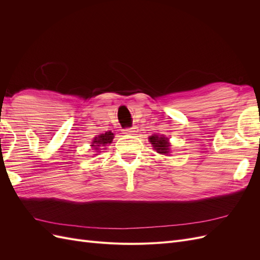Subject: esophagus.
<instances>
[{
	"label": "esophagus",
	"instance_id": "obj_1",
	"mask_svg": "<svg viewBox=\"0 0 260 260\" xmlns=\"http://www.w3.org/2000/svg\"><path fill=\"white\" fill-rule=\"evenodd\" d=\"M138 131V128L136 127V125H133V127H130V128H124L123 129V133H125V135H133V133Z\"/></svg>",
	"mask_w": 260,
	"mask_h": 260
}]
</instances>
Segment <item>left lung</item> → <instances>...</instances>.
Wrapping results in <instances>:
<instances>
[{
	"label": "left lung",
	"mask_w": 260,
	"mask_h": 260,
	"mask_svg": "<svg viewBox=\"0 0 260 260\" xmlns=\"http://www.w3.org/2000/svg\"><path fill=\"white\" fill-rule=\"evenodd\" d=\"M149 142H151L156 149L157 153L159 154H168L169 153V143L168 139L159 136L149 137Z\"/></svg>",
	"instance_id": "8db88e82"
}]
</instances>
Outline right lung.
<instances>
[{"mask_svg":"<svg viewBox=\"0 0 260 260\" xmlns=\"http://www.w3.org/2000/svg\"><path fill=\"white\" fill-rule=\"evenodd\" d=\"M113 139H114V135H113V133H112L111 131L105 132L104 135H101V136H99V137H95V139H94V141H93L92 146L95 147V146L105 145V144H108V143H112ZM94 144H96L97 145L94 146Z\"/></svg>","mask_w":260,"mask_h":260,"instance_id":"1","label":"right lung"}]
</instances>
